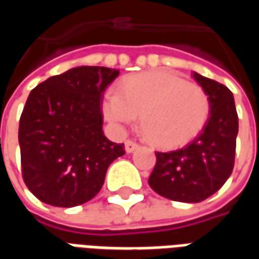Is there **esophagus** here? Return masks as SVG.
<instances>
[{"instance_id": "34e87169", "label": "esophagus", "mask_w": 259, "mask_h": 259, "mask_svg": "<svg viewBox=\"0 0 259 259\" xmlns=\"http://www.w3.org/2000/svg\"><path fill=\"white\" fill-rule=\"evenodd\" d=\"M137 148H139V144H137L136 141L127 140L124 143V150H126V152H133L136 151Z\"/></svg>"}]
</instances>
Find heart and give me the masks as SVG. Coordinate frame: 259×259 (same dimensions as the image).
I'll list each match as a JSON object with an SVG mask.
<instances>
[{
	"label": "heart",
	"instance_id": "1",
	"mask_svg": "<svg viewBox=\"0 0 259 259\" xmlns=\"http://www.w3.org/2000/svg\"><path fill=\"white\" fill-rule=\"evenodd\" d=\"M104 115L115 124L140 116L147 140L163 148L194 139L209 116V98L201 85L170 70L133 74L120 81L104 101Z\"/></svg>",
	"mask_w": 259,
	"mask_h": 259
}]
</instances>
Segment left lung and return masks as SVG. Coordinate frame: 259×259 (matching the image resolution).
Here are the masks:
<instances>
[{"instance_id": "1", "label": "left lung", "mask_w": 259, "mask_h": 259, "mask_svg": "<svg viewBox=\"0 0 259 259\" xmlns=\"http://www.w3.org/2000/svg\"><path fill=\"white\" fill-rule=\"evenodd\" d=\"M209 98V118L201 133L182 148L155 152L157 163L148 185L165 198L200 202L217 193L232 175L239 118L232 91L193 72Z\"/></svg>"}]
</instances>
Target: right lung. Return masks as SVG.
<instances>
[{"mask_svg": "<svg viewBox=\"0 0 259 259\" xmlns=\"http://www.w3.org/2000/svg\"><path fill=\"white\" fill-rule=\"evenodd\" d=\"M119 70L77 66L29 94L19 120L22 176L37 198L54 206L81 205L101 190L123 144L102 132V97Z\"/></svg>", "mask_w": 259, "mask_h": 259, "instance_id": "add662e5", "label": "right lung"}]
</instances>
